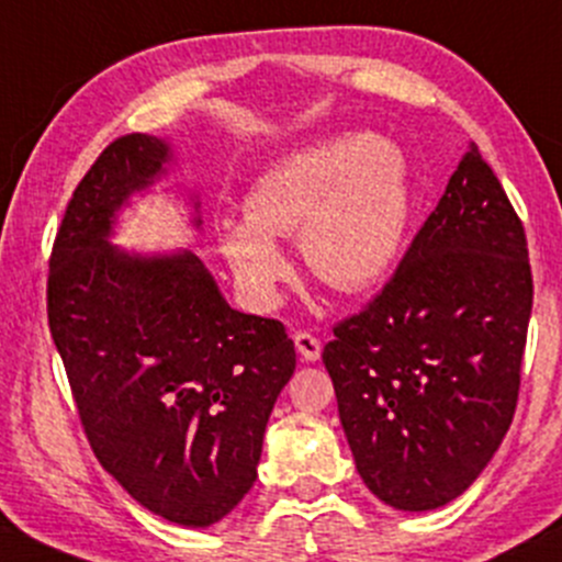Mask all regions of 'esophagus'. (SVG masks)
<instances>
[{
  "label": "esophagus",
  "mask_w": 562,
  "mask_h": 562,
  "mask_svg": "<svg viewBox=\"0 0 562 562\" xmlns=\"http://www.w3.org/2000/svg\"><path fill=\"white\" fill-rule=\"evenodd\" d=\"M293 341H295V349H299V355L304 357L306 362L319 360V355H323V344H319V338L312 336V333H306V330L295 333Z\"/></svg>",
  "instance_id": "1"
}]
</instances>
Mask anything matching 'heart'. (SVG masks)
<instances>
[{
    "mask_svg": "<svg viewBox=\"0 0 562 562\" xmlns=\"http://www.w3.org/2000/svg\"><path fill=\"white\" fill-rule=\"evenodd\" d=\"M243 207L245 221L221 224L218 245L250 304H280L293 267L274 239L293 234L314 277L362 293L392 269L403 245L408 165L392 140L344 135L263 170Z\"/></svg>",
    "mask_w": 562,
    "mask_h": 562,
    "instance_id": "b5f03b06",
    "label": "heart"
}]
</instances>
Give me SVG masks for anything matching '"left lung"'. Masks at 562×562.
I'll use <instances>...</instances> for the list:
<instances>
[{
    "instance_id": "left-lung-1",
    "label": "left lung",
    "mask_w": 562,
    "mask_h": 562,
    "mask_svg": "<svg viewBox=\"0 0 562 562\" xmlns=\"http://www.w3.org/2000/svg\"><path fill=\"white\" fill-rule=\"evenodd\" d=\"M531 306L522 221L472 144L384 291L323 351L381 502L437 509L485 470L515 416Z\"/></svg>"
}]
</instances>
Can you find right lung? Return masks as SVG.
<instances>
[{"label":"right lung","instance_id":"obj_1","mask_svg":"<svg viewBox=\"0 0 562 562\" xmlns=\"http://www.w3.org/2000/svg\"><path fill=\"white\" fill-rule=\"evenodd\" d=\"M170 159L168 140L133 133L85 172L53 245L47 319L103 470L154 515L205 528L256 483L295 349L282 323L232 310L191 250L109 243Z\"/></svg>","mask_w":562,"mask_h":562}]
</instances>
